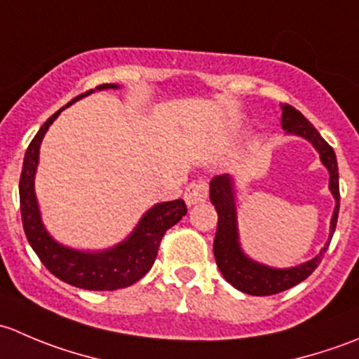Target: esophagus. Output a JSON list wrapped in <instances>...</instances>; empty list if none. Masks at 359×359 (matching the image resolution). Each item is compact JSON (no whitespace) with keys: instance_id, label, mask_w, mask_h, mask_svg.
Listing matches in <instances>:
<instances>
[{"instance_id":"1","label":"esophagus","mask_w":359,"mask_h":359,"mask_svg":"<svg viewBox=\"0 0 359 359\" xmlns=\"http://www.w3.org/2000/svg\"><path fill=\"white\" fill-rule=\"evenodd\" d=\"M206 194H208V186H206L205 180H194L189 186L186 187V193H184V200H186L187 206L198 205V203L206 200Z\"/></svg>"}]
</instances>
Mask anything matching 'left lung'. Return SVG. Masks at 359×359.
Returning a JSON list of instances; mask_svg holds the SVG:
<instances>
[{
	"label": "left lung",
	"instance_id": "left-lung-1",
	"mask_svg": "<svg viewBox=\"0 0 359 359\" xmlns=\"http://www.w3.org/2000/svg\"><path fill=\"white\" fill-rule=\"evenodd\" d=\"M281 126L287 130L288 135L302 137L309 140L314 149L320 153V159L327 166L330 173V191L335 198V210L330 222V236L327 245L321 248L314 259L300 264V266L288 267V269H276V267L264 266L255 262L250 257L245 255L240 245V234H238V219H236V193H234L233 177L224 173V175L213 177L210 182V201L213 203L219 215L217 222L215 240H213V255H215L217 266L220 273L226 278L227 283L233 285L240 292L248 295H274L295 287L300 281L306 280L313 274V271L320 266L332 236L335 233L337 217H339L340 193H339V166L332 146H328L327 140L320 135L316 128L304 118L300 111L288 104H281Z\"/></svg>",
	"mask_w": 359,
	"mask_h": 359
}]
</instances>
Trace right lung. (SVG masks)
Here are the masks:
<instances>
[{
  "mask_svg": "<svg viewBox=\"0 0 359 359\" xmlns=\"http://www.w3.org/2000/svg\"><path fill=\"white\" fill-rule=\"evenodd\" d=\"M107 88H118V85L106 83L97 86V90ZM92 92L93 90L81 93L74 100ZM74 100L46 119L25 151L19 184L24 233L39 260L59 280L85 290H118L139 281L153 267L161 238L170 227L175 226L186 215L187 206L184 200L158 203L144 213L140 222L125 241L102 252H79L57 243L41 222L34 193V175L38 168L39 146L46 130L55 121L57 116Z\"/></svg>",
  "mask_w": 359,
  "mask_h": 359,
  "instance_id": "obj_1",
  "label": "right lung"
}]
</instances>
